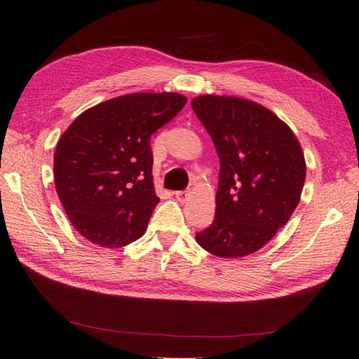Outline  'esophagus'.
<instances>
[{
    "instance_id": "34e87169",
    "label": "esophagus",
    "mask_w": 359,
    "mask_h": 359,
    "mask_svg": "<svg viewBox=\"0 0 359 359\" xmlns=\"http://www.w3.org/2000/svg\"><path fill=\"white\" fill-rule=\"evenodd\" d=\"M189 196H190V193L189 191H177L175 193V198L180 201V202H186L187 199H189Z\"/></svg>"
}]
</instances>
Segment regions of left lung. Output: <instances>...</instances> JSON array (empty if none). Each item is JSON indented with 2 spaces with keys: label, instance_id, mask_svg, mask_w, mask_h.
Segmentation results:
<instances>
[{
  "label": "left lung",
  "instance_id": "obj_1",
  "mask_svg": "<svg viewBox=\"0 0 359 359\" xmlns=\"http://www.w3.org/2000/svg\"><path fill=\"white\" fill-rule=\"evenodd\" d=\"M191 107L220 158L215 217L196 243L224 259L252 255L299 203L306 181L301 145L287 124L255 102L206 94Z\"/></svg>",
  "mask_w": 359,
  "mask_h": 359
}]
</instances>
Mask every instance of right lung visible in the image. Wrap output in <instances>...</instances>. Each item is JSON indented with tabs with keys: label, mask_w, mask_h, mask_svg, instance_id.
Wrapping results in <instances>:
<instances>
[{
	"label": "right lung",
	"mask_w": 359,
	"mask_h": 359,
	"mask_svg": "<svg viewBox=\"0 0 359 359\" xmlns=\"http://www.w3.org/2000/svg\"><path fill=\"white\" fill-rule=\"evenodd\" d=\"M187 99L177 93H135L82 112L58 140L53 177L74 229L106 248L147 231L160 202L149 139Z\"/></svg>",
	"instance_id": "obj_1"
}]
</instances>
